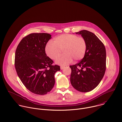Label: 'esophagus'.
Instances as JSON below:
<instances>
[{"instance_id":"esophagus-1","label":"esophagus","mask_w":122,"mask_h":122,"mask_svg":"<svg viewBox=\"0 0 122 122\" xmlns=\"http://www.w3.org/2000/svg\"><path fill=\"white\" fill-rule=\"evenodd\" d=\"M64 66H61V70H63L64 68Z\"/></svg>"}]
</instances>
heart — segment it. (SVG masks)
Masks as SVG:
<instances>
[{
    "instance_id": "b5f03b06",
    "label": "heart",
    "mask_w": 122,
    "mask_h": 122,
    "mask_svg": "<svg viewBox=\"0 0 122 122\" xmlns=\"http://www.w3.org/2000/svg\"><path fill=\"white\" fill-rule=\"evenodd\" d=\"M87 44L82 37L71 34H63L55 37L52 43H48L45 47L47 55L51 60L57 59L62 51L64 55L58 59L57 64L65 66L72 61L82 60L86 53Z\"/></svg>"
}]
</instances>
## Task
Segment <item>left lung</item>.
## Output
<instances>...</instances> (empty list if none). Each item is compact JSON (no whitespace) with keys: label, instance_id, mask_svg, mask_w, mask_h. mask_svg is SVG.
Here are the masks:
<instances>
[{"label":"left lung","instance_id":"1","mask_svg":"<svg viewBox=\"0 0 122 122\" xmlns=\"http://www.w3.org/2000/svg\"><path fill=\"white\" fill-rule=\"evenodd\" d=\"M87 41L84 58L79 62L70 66L71 70V83L77 91L86 92L96 88L102 79L106 70L104 45L93 33L86 30L76 32Z\"/></svg>","mask_w":122,"mask_h":122}]
</instances>
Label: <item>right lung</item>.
Wrapping results in <instances>:
<instances>
[{
  "label": "right lung",
  "instance_id": "right-lung-1",
  "mask_svg": "<svg viewBox=\"0 0 122 122\" xmlns=\"http://www.w3.org/2000/svg\"><path fill=\"white\" fill-rule=\"evenodd\" d=\"M48 33H31L23 38L15 52V66L21 81L31 92L44 95L55 84V73L60 66L52 65L53 61L47 56L45 47L51 38Z\"/></svg>",
  "mask_w": 122,
  "mask_h": 122
}]
</instances>
